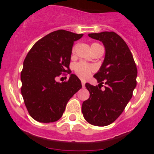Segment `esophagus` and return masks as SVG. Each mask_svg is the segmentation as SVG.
Here are the masks:
<instances>
[{
  "mask_svg": "<svg viewBox=\"0 0 154 154\" xmlns=\"http://www.w3.org/2000/svg\"><path fill=\"white\" fill-rule=\"evenodd\" d=\"M82 87H85V82H82Z\"/></svg>",
  "mask_w": 154,
  "mask_h": 154,
  "instance_id": "1",
  "label": "esophagus"
}]
</instances>
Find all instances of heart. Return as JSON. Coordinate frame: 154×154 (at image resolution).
Here are the masks:
<instances>
[{
	"instance_id": "obj_1",
	"label": "heart",
	"mask_w": 154,
	"mask_h": 154,
	"mask_svg": "<svg viewBox=\"0 0 154 154\" xmlns=\"http://www.w3.org/2000/svg\"><path fill=\"white\" fill-rule=\"evenodd\" d=\"M100 45H99L98 43H92L91 45V49L94 50L96 48H97L98 46H99ZM75 51V47L73 48L72 52ZM94 69L92 66L91 65H87V64L83 63V62H78L74 65V71L75 74L79 77L82 79H87L90 76L92 72H93Z\"/></svg>"
}]
</instances>
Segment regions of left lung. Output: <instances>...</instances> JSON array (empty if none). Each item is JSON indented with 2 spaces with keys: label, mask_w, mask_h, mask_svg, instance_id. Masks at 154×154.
I'll list each match as a JSON object with an SVG mask.
<instances>
[{
  "label": "left lung",
  "mask_w": 154,
  "mask_h": 154,
  "mask_svg": "<svg viewBox=\"0 0 154 154\" xmlns=\"http://www.w3.org/2000/svg\"><path fill=\"white\" fill-rule=\"evenodd\" d=\"M103 42L106 49L104 61L94 75L99 85L85 84L89 98L83 102L82 112L85 120L98 126L113 123L123 112L137 85V69L126 42L113 31L89 34ZM107 85L104 91L101 87Z\"/></svg>",
  "instance_id": "obj_1"
}]
</instances>
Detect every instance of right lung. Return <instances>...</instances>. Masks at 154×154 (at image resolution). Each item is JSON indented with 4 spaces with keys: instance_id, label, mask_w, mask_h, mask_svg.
<instances>
[{
    "instance_id": "1",
    "label": "right lung",
    "mask_w": 154,
    "mask_h": 154,
    "mask_svg": "<svg viewBox=\"0 0 154 154\" xmlns=\"http://www.w3.org/2000/svg\"><path fill=\"white\" fill-rule=\"evenodd\" d=\"M82 36L65 30L53 31L38 41L24 59L21 95L30 116L38 122L58 120L69 99L82 88L81 81L74 74L62 83L56 79L62 73H71L73 44Z\"/></svg>"
}]
</instances>
